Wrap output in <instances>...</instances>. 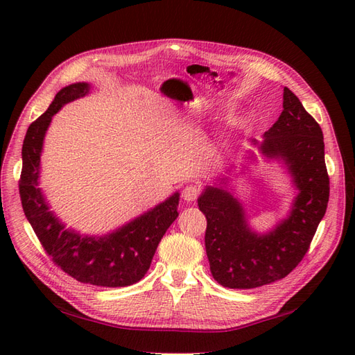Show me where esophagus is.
Returning <instances> with one entry per match:
<instances>
[{"instance_id":"esophagus-1","label":"esophagus","mask_w":355,"mask_h":355,"mask_svg":"<svg viewBox=\"0 0 355 355\" xmlns=\"http://www.w3.org/2000/svg\"><path fill=\"white\" fill-rule=\"evenodd\" d=\"M198 196H200V188L196 185H187L184 191H182V197H184V200L188 202L196 201Z\"/></svg>"}]
</instances>
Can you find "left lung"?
<instances>
[{
  "mask_svg": "<svg viewBox=\"0 0 355 355\" xmlns=\"http://www.w3.org/2000/svg\"><path fill=\"white\" fill-rule=\"evenodd\" d=\"M266 159L282 161L297 194L287 218L265 234L249 227L239 197L227 188L207 185L198 197L206 214V253L214 280L230 288H254L282 280L309 249L329 202V175L324 163L323 132L295 93L284 87L283 112L262 142L252 139ZM249 158H254L249 153Z\"/></svg>",
  "mask_w": 355,
  "mask_h": 355,
  "instance_id": "1",
  "label": "left lung"
}]
</instances>
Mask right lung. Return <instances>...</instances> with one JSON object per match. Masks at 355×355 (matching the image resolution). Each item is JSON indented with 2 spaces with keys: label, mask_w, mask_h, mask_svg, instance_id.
<instances>
[{
  "label": "right lung",
  "mask_w": 355,
  "mask_h": 355,
  "mask_svg": "<svg viewBox=\"0 0 355 355\" xmlns=\"http://www.w3.org/2000/svg\"><path fill=\"white\" fill-rule=\"evenodd\" d=\"M89 92V83L67 85L55 96L49 110L29 125L22 146L20 200L32 230L60 270L81 283L125 287L142 280L151 266L158 243L179 214V192L105 235H83L65 228L40 188L41 153L53 115Z\"/></svg>",
  "instance_id": "right-lung-1"
}]
</instances>
